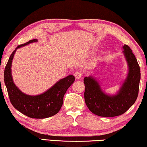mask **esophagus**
Returning a JSON list of instances; mask_svg holds the SVG:
<instances>
[{"instance_id":"obj_1","label":"esophagus","mask_w":147,"mask_h":147,"mask_svg":"<svg viewBox=\"0 0 147 147\" xmlns=\"http://www.w3.org/2000/svg\"><path fill=\"white\" fill-rule=\"evenodd\" d=\"M82 71H76L75 73H74V76H75L76 79H80V78L82 77Z\"/></svg>"}]
</instances>
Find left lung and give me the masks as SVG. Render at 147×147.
Instances as JSON below:
<instances>
[{"label": "left lung", "mask_w": 147, "mask_h": 147, "mask_svg": "<svg viewBox=\"0 0 147 147\" xmlns=\"http://www.w3.org/2000/svg\"><path fill=\"white\" fill-rule=\"evenodd\" d=\"M123 48L129 67V73L117 94L109 95L105 93L100 84L92 76L84 78V100L88 109L94 115L104 117L123 115L137 98L140 79V67L130 47L125 45Z\"/></svg>", "instance_id": "left-lung-1"}]
</instances>
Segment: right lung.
<instances>
[{"label":"right lung","mask_w":147,"mask_h":147,"mask_svg":"<svg viewBox=\"0 0 147 147\" xmlns=\"http://www.w3.org/2000/svg\"><path fill=\"white\" fill-rule=\"evenodd\" d=\"M34 42H37L36 39L30 40L16 47L6 65L4 78L10 101L16 110L30 118L45 119L56 115L61 109L64 95L74 82V76L69 75L62 78L47 91L36 96L26 94L20 91L12 80L11 74L12 59L17 49Z\"/></svg>","instance_id":"obj_1"}]
</instances>
